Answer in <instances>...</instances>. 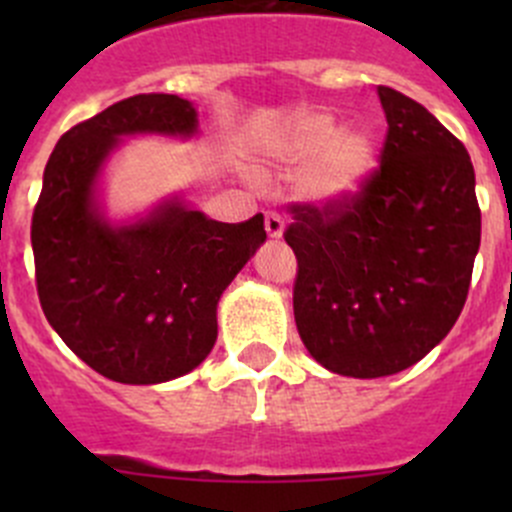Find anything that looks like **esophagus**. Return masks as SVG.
<instances>
[{
    "label": "esophagus",
    "instance_id": "obj_1",
    "mask_svg": "<svg viewBox=\"0 0 512 512\" xmlns=\"http://www.w3.org/2000/svg\"><path fill=\"white\" fill-rule=\"evenodd\" d=\"M265 230L270 237H282V232H285V220H282V215L277 213V210H267L265 213Z\"/></svg>",
    "mask_w": 512,
    "mask_h": 512
}]
</instances>
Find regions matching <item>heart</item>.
I'll use <instances>...</instances> for the list:
<instances>
[{
    "mask_svg": "<svg viewBox=\"0 0 512 512\" xmlns=\"http://www.w3.org/2000/svg\"><path fill=\"white\" fill-rule=\"evenodd\" d=\"M287 153L294 160H311L304 190L322 203H344L364 188L376 165L374 141L361 128L337 131L327 113H307L292 126Z\"/></svg>",
    "mask_w": 512,
    "mask_h": 512,
    "instance_id": "b5f03b06",
    "label": "heart"
}]
</instances>
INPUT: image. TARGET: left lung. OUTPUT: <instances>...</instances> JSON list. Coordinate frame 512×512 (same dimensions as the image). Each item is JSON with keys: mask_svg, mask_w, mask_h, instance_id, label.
<instances>
[{"mask_svg": "<svg viewBox=\"0 0 512 512\" xmlns=\"http://www.w3.org/2000/svg\"><path fill=\"white\" fill-rule=\"evenodd\" d=\"M379 168L344 203H292L294 322L329 371L376 379L409 369L456 324L480 247L466 146L414 98L379 86Z\"/></svg>", "mask_w": 512, "mask_h": 512, "instance_id": "1", "label": "left lung"}]
</instances>
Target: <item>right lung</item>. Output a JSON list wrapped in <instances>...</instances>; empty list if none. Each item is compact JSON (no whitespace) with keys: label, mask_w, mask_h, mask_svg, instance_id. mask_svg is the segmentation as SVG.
I'll use <instances>...</instances> for the list:
<instances>
[{"label":"right lung","mask_w":512,"mask_h":512,"mask_svg":"<svg viewBox=\"0 0 512 512\" xmlns=\"http://www.w3.org/2000/svg\"><path fill=\"white\" fill-rule=\"evenodd\" d=\"M188 98L138 94L76 123L56 143L32 215L36 292L66 347L118 384L193 371L218 339V299L265 242V218L218 223L168 203L111 227L94 208L103 160L121 136H190Z\"/></svg>","instance_id":"obj_1"}]
</instances>
